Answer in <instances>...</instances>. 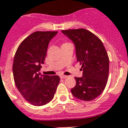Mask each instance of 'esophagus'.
I'll return each instance as SVG.
<instances>
[{"mask_svg":"<svg viewBox=\"0 0 128 128\" xmlns=\"http://www.w3.org/2000/svg\"><path fill=\"white\" fill-rule=\"evenodd\" d=\"M66 78H68L67 76H64V75H61L60 76V78L62 79H65Z\"/></svg>","mask_w":128,"mask_h":128,"instance_id":"esophagus-1","label":"esophagus"}]
</instances>
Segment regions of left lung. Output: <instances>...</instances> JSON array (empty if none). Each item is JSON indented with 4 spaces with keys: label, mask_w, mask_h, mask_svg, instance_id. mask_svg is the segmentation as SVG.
Segmentation results:
<instances>
[{
    "label": "left lung",
    "mask_w": 128,
    "mask_h": 128,
    "mask_svg": "<svg viewBox=\"0 0 128 128\" xmlns=\"http://www.w3.org/2000/svg\"><path fill=\"white\" fill-rule=\"evenodd\" d=\"M74 42L77 61L83 68V77H75L76 85L71 89L76 98L90 101L104 91L109 72V58L103 43L86 29L62 30Z\"/></svg>",
    "instance_id": "8db88e82"
}]
</instances>
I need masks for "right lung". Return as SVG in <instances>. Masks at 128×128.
Returning <instances> with one entry per match:
<instances>
[{
	"label": "right lung",
	"instance_id": "obj_1",
	"mask_svg": "<svg viewBox=\"0 0 128 128\" xmlns=\"http://www.w3.org/2000/svg\"><path fill=\"white\" fill-rule=\"evenodd\" d=\"M57 32H35L21 42L16 52L12 71L16 86L34 106L44 105L53 98L60 82L58 76H40L48 45Z\"/></svg>",
	"mask_w": 128,
	"mask_h": 128
}]
</instances>
